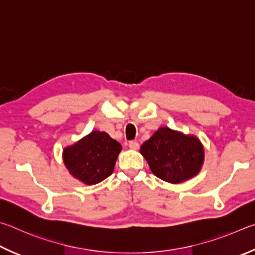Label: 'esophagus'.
<instances>
[{"instance_id": "esophagus-1", "label": "esophagus", "mask_w": 255, "mask_h": 255, "mask_svg": "<svg viewBox=\"0 0 255 255\" xmlns=\"http://www.w3.org/2000/svg\"><path fill=\"white\" fill-rule=\"evenodd\" d=\"M128 146H130V149L132 150H137L139 149V143H137L136 141H130L128 142Z\"/></svg>"}]
</instances>
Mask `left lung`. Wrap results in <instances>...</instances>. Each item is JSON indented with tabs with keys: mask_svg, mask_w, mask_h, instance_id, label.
Listing matches in <instances>:
<instances>
[{
	"mask_svg": "<svg viewBox=\"0 0 255 255\" xmlns=\"http://www.w3.org/2000/svg\"><path fill=\"white\" fill-rule=\"evenodd\" d=\"M154 176L170 184H181L197 176L205 160L197 136L161 127L140 148Z\"/></svg>",
	"mask_w": 255,
	"mask_h": 255,
	"instance_id": "8db88e82",
	"label": "left lung"
}]
</instances>
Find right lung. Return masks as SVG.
I'll return each instance as SVG.
<instances>
[{
    "label": "right lung",
    "instance_id": "right-lung-1",
    "mask_svg": "<svg viewBox=\"0 0 255 255\" xmlns=\"http://www.w3.org/2000/svg\"><path fill=\"white\" fill-rule=\"evenodd\" d=\"M121 150L122 145L106 132L94 130L66 146L62 160L76 179L85 185H96L113 173Z\"/></svg>",
    "mask_w": 255,
    "mask_h": 255
}]
</instances>
